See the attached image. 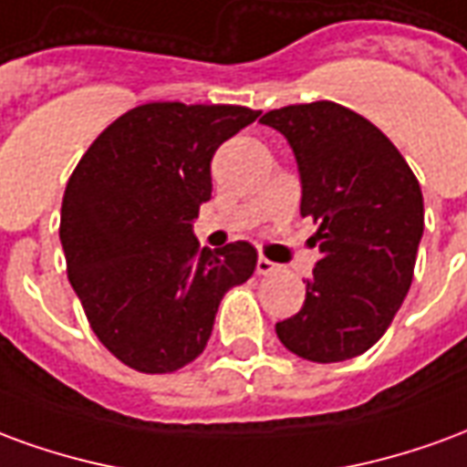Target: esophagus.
Listing matches in <instances>:
<instances>
[{"mask_svg": "<svg viewBox=\"0 0 467 467\" xmlns=\"http://www.w3.org/2000/svg\"><path fill=\"white\" fill-rule=\"evenodd\" d=\"M277 270V265L270 263L267 257H257V275H273Z\"/></svg>", "mask_w": 467, "mask_h": 467, "instance_id": "34e87169", "label": "esophagus"}]
</instances>
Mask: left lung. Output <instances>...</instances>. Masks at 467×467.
<instances>
[{
	"label": "left lung",
	"mask_w": 467,
	"mask_h": 467,
	"mask_svg": "<svg viewBox=\"0 0 467 467\" xmlns=\"http://www.w3.org/2000/svg\"><path fill=\"white\" fill-rule=\"evenodd\" d=\"M293 147L300 214L320 224L323 257L300 313L275 325L280 343L313 362L370 350L410 290L422 237V192L398 147L335 102L290 105L260 117Z\"/></svg>",
	"instance_id": "1"
}]
</instances>
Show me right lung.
<instances>
[{
	"instance_id": "add662e5",
	"label": "right lung",
	"mask_w": 467,
	"mask_h": 467,
	"mask_svg": "<svg viewBox=\"0 0 467 467\" xmlns=\"http://www.w3.org/2000/svg\"><path fill=\"white\" fill-rule=\"evenodd\" d=\"M257 115L237 105L134 107L67 182L59 240L69 283L99 343L134 370L192 362L224 293L254 273L253 244L200 250L192 223L213 197V154Z\"/></svg>"
}]
</instances>
